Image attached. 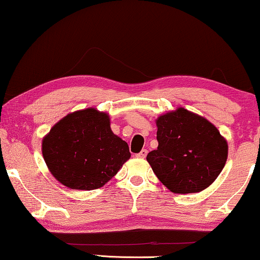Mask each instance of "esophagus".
Returning <instances> with one entry per match:
<instances>
[{
    "instance_id": "1",
    "label": "esophagus",
    "mask_w": 260,
    "mask_h": 260,
    "mask_svg": "<svg viewBox=\"0 0 260 260\" xmlns=\"http://www.w3.org/2000/svg\"><path fill=\"white\" fill-rule=\"evenodd\" d=\"M146 155H148V150H146V149H143L141 152L137 153L136 157H137V158H145V157H146Z\"/></svg>"
}]
</instances>
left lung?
Masks as SVG:
<instances>
[{
  "mask_svg": "<svg viewBox=\"0 0 260 260\" xmlns=\"http://www.w3.org/2000/svg\"><path fill=\"white\" fill-rule=\"evenodd\" d=\"M157 150L146 160L174 193H194L211 185L228 159V142L212 123L184 108L156 119Z\"/></svg>",
  "mask_w": 260,
  "mask_h": 260,
  "instance_id": "left-lung-1",
  "label": "left lung"
}]
</instances>
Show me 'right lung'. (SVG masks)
<instances>
[{
	"label": "right lung",
	"instance_id": "1",
	"mask_svg": "<svg viewBox=\"0 0 260 260\" xmlns=\"http://www.w3.org/2000/svg\"><path fill=\"white\" fill-rule=\"evenodd\" d=\"M51 175L74 190H95L117 174L130 158L129 145L111 131L107 112L95 108L67 115L42 141Z\"/></svg>",
	"mask_w": 260,
	"mask_h": 260
}]
</instances>
